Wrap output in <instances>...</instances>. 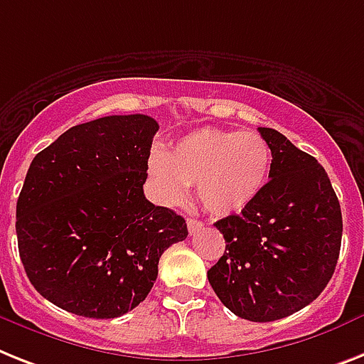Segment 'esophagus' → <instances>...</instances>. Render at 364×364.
Listing matches in <instances>:
<instances>
[{
	"instance_id": "34e87169",
	"label": "esophagus",
	"mask_w": 364,
	"mask_h": 364,
	"mask_svg": "<svg viewBox=\"0 0 364 364\" xmlns=\"http://www.w3.org/2000/svg\"><path fill=\"white\" fill-rule=\"evenodd\" d=\"M203 227H204L203 221H199V219H193V218L188 219V230H189V234L199 232V230L203 229Z\"/></svg>"
}]
</instances>
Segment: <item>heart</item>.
<instances>
[{
  "mask_svg": "<svg viewBox=\"0 0 364 364\" xmlns=\"http://www.w3.org/2000/svg\"><path fill=\"white\" fill-rule=\"evenodd\" d=\"M272 146L257 132L200 128L149 161L150 178L167 203H180L188 186L210 214L232 215L258 199L272 171Z\"/></svg>",
  "mask_w": 364,
  "mask_h": 364,
  "instance_id": "1",
  "label": "heart"
}]
</instances>
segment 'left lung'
I'll return each instance as SVG.
<instances>
[{"instance_id":"1","label":"left lung","mask_w":364,"mask_h":364,"mask_svg":"<svg viewBox=\"0 0 364 364\" xmlns=\"http://www.w3.org/2000/svg\"><path fill=\"white\" fill-rule=\"evenodd\" d=\"M258 132L272 146V180L242 214L215 221L227 247L208 281L236 316L273 322L327 287L341 253L342 214L316 158L273 128Z\"/></svg>"}]
</instances>
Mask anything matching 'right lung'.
<instances>
[{"label": "right lung", "instance_id": "add662e5", "mask_svg": "<svg viewBox=\"0 0 364 364\" xmlns=\"http://www.w3.org/2000/svg\"><path fill=\"white\" fill-rule=\"evenodd\" d=\"M158 122L111 115L72 126L41 150L16 203L18 251L38 294L85 318H117L154 287L182 215L146 200Z\"/></svg>", "mask_w": 364, "mask_h": 364}]
</instances>
